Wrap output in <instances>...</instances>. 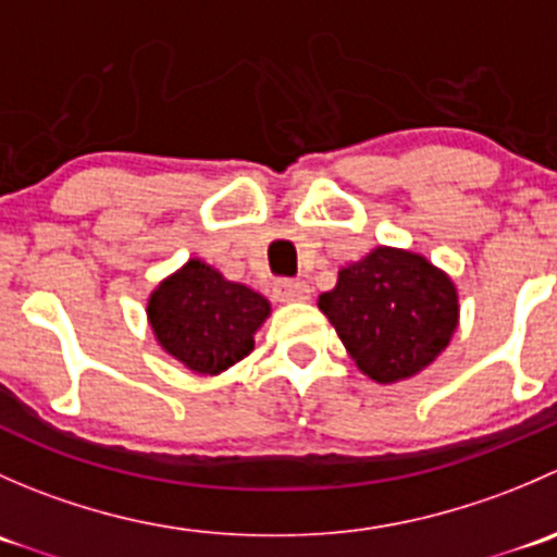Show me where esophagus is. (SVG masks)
<instances>
[{
    "label": "esophagus",
    "instance_id": "1",
    "mask_svg": "<svg viewBox=\"0 0 557 557\" xmlns=\"http://www.w3.org/2000/svg\"><path fill=\"white\" fill-rule=\"evenodd\" d=\"M274 294H277L280 301H307L312 288L307 283H301V280H280Z\"/></svg>",
    "mask_w": 557,
    "mask_h": 557
}]
</instances>
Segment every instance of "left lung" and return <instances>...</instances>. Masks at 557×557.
Here are the masks:
<instances>
[{"label": "left lung", "instance_id": "left-lung-1", "mask_svg": "<svg viewBox=\"0 0 557 557\" xmlns=\"http://www.w3.org/2000/svg\"><path fill=\"white\" fill-rule=\"evenodd\" d=\"M318 307L356 367L380 385L409 380L434 363L460 318L450 274L420 252L385 245L345 263Z\"/></svg>", "mask_w": 557, "mask_h": 557}]
</instances>
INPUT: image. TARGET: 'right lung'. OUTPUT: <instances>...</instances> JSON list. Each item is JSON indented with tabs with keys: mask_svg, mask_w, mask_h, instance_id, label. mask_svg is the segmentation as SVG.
<instances>
[{
	"mask_svg": "<svg viewBox=\"0 0 557 557\" xmlns=\"http://www.w3.org/2000/svg\"><path fill=\"white\" fill-rule=\"evenodd\" d=\"M145 312L161 350L194 374L215 377L250 356L252 336L272 305L258 290L190 258L156 285Z\"/></svg>",
	"mask_w": 557,
	"mask_h": 557,
	"instance_id": "obj_1",
	"label": "right lung"
}]
</instances>
